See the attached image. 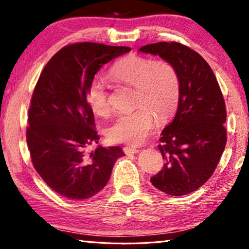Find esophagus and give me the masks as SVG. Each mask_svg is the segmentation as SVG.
Returning a JSON list of instances; mask_svg holds the SVG:
<instances>
[{
	"label": "esophagus",
	"instance_id": "obj_1",
	"mask_svg": "<svg viewBox=\"0 0 249 249\" xmlns=\"http://www.w3.org/2000/svg\"><path fill=\"white\" fill-rule=\"evenodd\" d=\"M123 151L126 155H130V154H136L138 153L137 148H134V147H124Z\"/></svg>",
	"mask_w": 249,
	"mask_h": 249
}]
</instances>
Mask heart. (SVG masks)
Masks as SVG:
<instances>
[{
	"mask_svg": "<svg viewBox=\"0 0 249 249\" xmlns=\"http://www.w3.org/2000/svg\"><path fill=\"white\" fill-rule=\"evenodd\" d=\"M111 75L116 81L135 87L137 108L117 117L107 129V138L112 142L140 145L156 127L154 112L160 121H166L175 112L180 98L179 74L166 60L128 54L113 66ZM86 99L95 115L107 116L112 112L108 92L102 80H92L87 88Z\"/></svg>",
	"mask_w": 249,
	"mask_h": 249,
	"instance_id": "1",
	"label": "heart"
}]
</instances>
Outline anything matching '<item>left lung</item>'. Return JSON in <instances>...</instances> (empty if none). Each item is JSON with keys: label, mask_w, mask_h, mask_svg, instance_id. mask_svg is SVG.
Masks as SVG:
<instances>
[{"label": "left lung", "mask_w": 249, "mask_h": 249, "mask_svg": "<svg viewBox=\"0 0 249 249\" xmlns=\"http://www.w3.org/2000/svg\"><path fill=\"white\" fill-rule=\"evenodd\" d=\"M140 52L170 62L180 80L176 116L159 138L165 163L150 181L169 196L188 195L210 179L225 148L226 107L221 88L204 58L188 46L160 41L142 46Z\"/></svg>", "instance_id": "obj_1"}]
</instances>
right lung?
Here are the masks:
<instances>
[{"label":"right lung","instance_id":"add662e5","mask_svg":"<svg viewBox=\"0 0 249 249\" xmlns=\"http://www.w3.org/2000/svg\"><path fill=\"white\" fill-rule=\"evenodd\" d=\"M128 52L125 46L88 41L67 45L41 71L28 109L26 141L34 168L58 195L71 200L93 196L124 156L117 146L87 153L100 136L86 92L101 67Z\"/></svg>","mask_w":249,"mask_h":249}]
</instances>
